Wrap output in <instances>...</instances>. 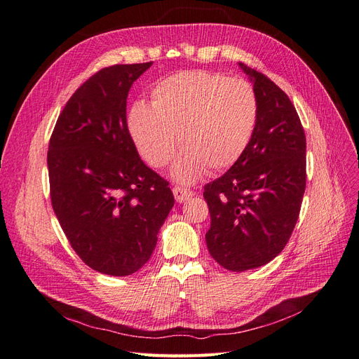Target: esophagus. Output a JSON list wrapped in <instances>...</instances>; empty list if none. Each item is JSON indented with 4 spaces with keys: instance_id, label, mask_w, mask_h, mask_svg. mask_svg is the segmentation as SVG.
<instances>
[{
    "instance_id": "obj_1",
    "label": "esophagus",
    "mask_w": 359,
    "mask_h": 359,
    "mask_svg": "<svg viewBox=\"0 0 359 359\" xmlns=\"http://www.w3.org/2000/svg\"><path fill=\"white\" fill-rule=\"evenodd\" d=\"M172 194H175V198H176L177 203L187 201L194 195L192 191H189L187 188H182V187H175V188H172Z\"/></svg>"
}]
</instances>
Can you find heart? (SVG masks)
<instances>
[{"mask_svg":"<svg viewBox=\"0 0 359 359\" xmlns=\"http://www.w3.org/2000/svg\"><path fill=\"white\" fill-rule=\"evenodd\" d=\"M259 116L257 92L245 79L187 70L158 82L150 106L138 101L128 114L133 140L152 167H164L183 149L172 175L191 183L204 170L233 167L246 152Z\"/></svg>","mask_w":359,"mask_h":359,"instance_id":"obj_1","label":"heart"}]
</instances>
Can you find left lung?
<instances>
[{"mask_svg":"<svg viewBox=\"0 0 359 359\" xmlns=\"http://www.w3.org/2000/svg\"><path fill=\"white\" fill-rule=\"evenodd\" d=\"M238 65L257 92L258 125L243 156L204 187L212 219L207 248L229 271L257 269L279 255L306 191V134L294 104L267 76Z\"/></svg>","mask_w":359,"mask_h":359,"instance_id":"8db88e82","label":"left lung"}]
</instances>
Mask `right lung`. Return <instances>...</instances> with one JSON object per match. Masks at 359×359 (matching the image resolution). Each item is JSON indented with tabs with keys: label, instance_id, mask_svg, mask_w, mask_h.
I'll return each mask as SVG.
<instances>
[{
	"label": "right lung",
	"instance_id": "obj_1",
	"mask_svg": "<svg viewBox=\"0 0 359 359\" xmlns=\"http://www.w3.org/2000/svg\"><path fill=\"white\" fill-rule=\"evenodd\" d=\"M152 62L102 68L68 100L50 137V200L72 248L92 270L130 276L149 261L175 205L137 152L126 98Z\"/></svg>",
	"mask_w": 359,
	"mask_h": 359
}]
</instances>
